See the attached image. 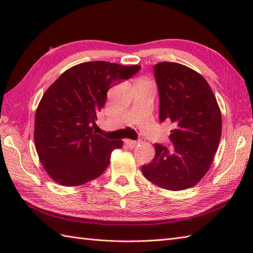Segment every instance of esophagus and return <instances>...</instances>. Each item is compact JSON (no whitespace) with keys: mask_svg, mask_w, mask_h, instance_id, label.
I'll return each instance as SVG.
<instances>
[{"mask_svg":"<svg viewBox=\"0 0 253 253\" xmlns=\"http://www.w3.org/2000/svg\"><path fill=\"white\" fill-rule=\"evenodd\" d=\"M125 144H126L127 147H129V148H135V147L137 146V141L130 140V139H126V140H125Z\"/></svg>","mask_w":253,"mask_h":253,"instance_id":"34e87169","label":"esophagus"}]
</instances>
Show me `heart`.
Instances as JSON below:
<instances>
[{
  "instance_id": "1",
  "label": "heart",
  "mask_w": 253,
  "mask_h": 253,
  "mask_svg": "<svg viewBox=\"0 0 253 253\" xmlns=\"http://www.w3.org/2000/svg\"><path fill=\"white\" fill-rule=\"evenodd\" d=\"M138 83H148V82H147V80H139Z\"/></svg>"
}]
</instances>
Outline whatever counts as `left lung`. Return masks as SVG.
Instances as JSON below:
<instances>
[{"instance_id": "8db88e82", "label": "left lung", "mask_w": 253, "mask_h": 253, "mask_svg": "<svg viewBox=\"0 0 253 253\" xmlns=\"http://www.w3.org/2000/svg\"><path fill=\"white\" fill-rule=\"evenodd\" d=\"M160 94V121L174 125L173 148L155 143V157L141 168L152 184L171 191L200 181L211 168L222 135L221 110L207 80L179 63L154 66Z\"/></svg>"}]
</instances>
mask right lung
Wrapping results in <instances>:
<instances>
[{
  "label": "right lung",
  "instance_id": "1",
  "mask_svg": "<svg viewBox=\"0 0 253 253\" xmlns=\"http://www.w3.org/2000/svg\"><path fill=\"white\" fill-rule=\"evenodd\" d=\"M139 65L94 61L64 72L42 96L35 118V146L43 169L57 184L84 185L98 178L123 141L98 135V113L113 85L132 77Z\"/></svg>",
  "mask_w": 253,
  "mask_h": 253
}]
</instances>
